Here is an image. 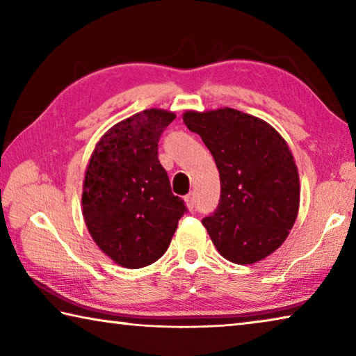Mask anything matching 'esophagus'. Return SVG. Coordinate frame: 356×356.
<instances>
[{"label": "esophagus", "instance_id": "obj_1", "mask_svg": "<svg viewBox=\"0 0 356 356\" xmlns=\"http://www.w3.org/2000/svg\"><path fill=\"white\" fill-rule=\"evenodd\" d=\"M185 202H186V207H188L190 210L195 209L196 206V200H195V193H188V195L185 196Z\"/></svg>", "mask_w": 356, "mask_h": 356}]
</instances>
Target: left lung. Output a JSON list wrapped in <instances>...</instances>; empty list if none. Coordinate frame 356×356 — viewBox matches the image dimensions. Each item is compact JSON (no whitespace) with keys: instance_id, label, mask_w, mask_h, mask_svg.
I'll return each instance as SVG.
<instances>
[{"instance_id":"obj_1","label":"left lung","mask_w":356,"mask_h":356,"mask_svg":"<svg viewBox=\"0 0 356 356\" xmlns=\"http://www.w3.org/2000/svg\"><path fill=\"white\" fill-rule=\"evenodd\" d=\"M184 122L212 154L220 172V202L202 218L227 261L254 264L287 238L300 204V180L286 141L267 122L222 108L186 111Z\"/></svg>"}]
</instances>
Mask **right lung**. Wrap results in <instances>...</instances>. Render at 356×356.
Instances as JSON below:
<instances>
[{"instance_id": "obj_1", "label": "right lung", "mask_w": 356, "mask_h": 356, "mask_svg": "<svg viewBox=\"0 0 356 356\" xmlns=\"http://www.w3.org/2000/svg\"><path fill=\"white\" fill-rule=\"evenodd\" d=\"M176 114L144 110L102 136L84 176L83 216L114 262L141 268L165 254L186 213L159 160V141Z\"/></svg>"}]
</instances>
